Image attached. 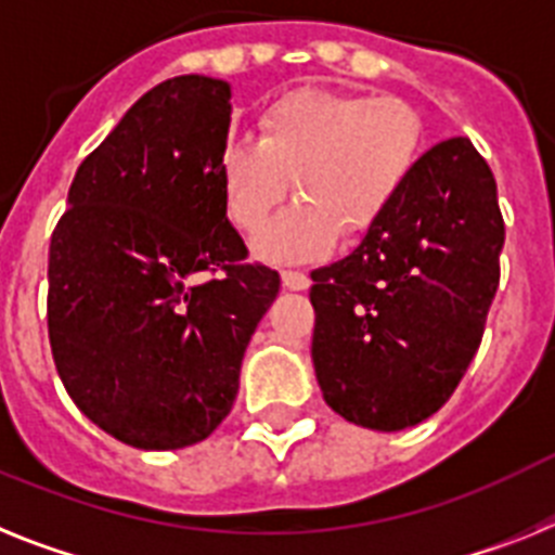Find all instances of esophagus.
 Wrapping results in <instances>:
<instances>
[{
  "instance_id": "1",
  "label": "esophagus",
  "mask_w": 555,
  "mask_h": 555,
  "mask_svg": "<svg viewBox=\"0 0 555 555\" xmlns=\"http://www.w3.org/2000/svg\"><path fill=\"white\" fill-rule=\"evenodd\" d=\"M282 284L287 291H307L310 287V276L305 271H282Z\"/></svg>"
}]
</instances>
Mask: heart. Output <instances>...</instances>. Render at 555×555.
<instances>
[{
  "instance_id": "obj_1",
  "label": "heart",
  "mask_w": 555,
  "mask_h": 555,
  "mask_svg": "<svg viewBox=\"0 0 555 555\" xmlns=\"http://www.w3.org/2000/svg\"><path fill=\"white\" fill-rule=\"evenodd\" d=\"M259 139L218 156L225 215L243 234L268 229L291 181L301 204L259 243L282 262L321 257L337 234L358 240L397 206L424 153V125L402 98L287 91L259 111Z\"/></svg>"
}]
</instances>
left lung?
<instances>
[{"label":"left lung","mask_w":555,"mask_h":555,"mask_svg":"<svg viewBox=\"0 0 555 555\" xmlns=\"http://www.w3.org/2000/svg\"><path fill=\"white\" fill-rule=\"evenodd\" d=\"M503 243L486 158L464 137L430 147L383 223L312 271V363L332 411L383 433L430 418L483 340Z\"/></svg>","instance_id":"obj_1"}]
</instances>
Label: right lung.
I'll return each mask as SVG.
<instances>
[{"label":"right lung","mask_w":555,"mask_h":555,"mask_svg":"<svg viewBox=\"0 0 555 555\" xmlns=\"http://www.w3.org/2000/svg\"><path fill=\"white\" fill-rule=\"evenodd\" d=\"M231 89L170 77L83 158L50 243L52 360L72 402L122 444L181 450L237 399L279 273L245 262L218 156Z\"/></svg>","instance_id":"1"}]
</instances>
